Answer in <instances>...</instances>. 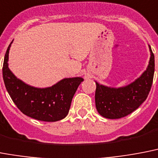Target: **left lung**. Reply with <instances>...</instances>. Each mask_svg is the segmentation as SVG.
Wrapping results in <instances>:
<instances>
[{
  "label": "left lung",
  "mask_w": 158,
  "mask_h": 158,
  "mask_svg": "<svg viewBox=\"0 0 158 158\" xmlns=\"http://www.w3.org/2000/svg\"><path fill=\"white\" fill-rule=\"evenodd\" d=\"M149 46L147 69L135 81L123 87H108L96 83L95 106L98 113L108 119L124 117L136 110L149 94L154 75V55Z\"/></svg>",
  "instance_id": "obj_1"
}]
</instances>
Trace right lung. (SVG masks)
<instances>
[{
	"label": "right lung",
	"mask_w": 158,
	"mask_h": 158,
	"mask_svg": "<svg viewBox=\"0 0 158 158\" xmlns=\"http://www.w3.org/2000/svg\"><path fill=\"white\" fill-rule=\"evenodd\" d=\"M9 45L4 59L3 80L15 105L23 114L43 122H57L64 119L69 112L72 99L82 77L64 78L54 85L36 88L17 78L8 67Z\"/></svg>",
	"instance_id": "obj_1"
}]
</instances>
